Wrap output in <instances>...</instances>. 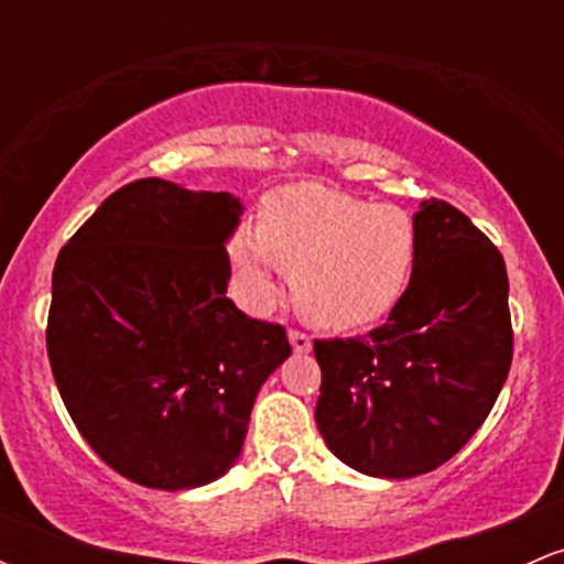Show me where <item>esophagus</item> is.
<instances>
[{
  "instance_id": "obj_1",
  "label": "esophagus",
  "mask_w": 564,
  "mask_h": 564,
  "mask_svg": "<svg viewBox=\"0 0 564 564\" xmlns=\"http://www.w3.org/2000/svg\"><path fill=\"white\" fill-rule=\"evenodd\" d=\"M289 341H291V347H294V352H310V349H313V339H310L307 334L304 332H300V328H291L289 332Z\"/></svg>"
}]
</instances>
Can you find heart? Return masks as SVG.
<instances>
[{"label": "heart", "mask_w": 564, "mask_h": 564, "mask_svg": "<svg viewBox=\"0 0 564 564\" xmlns=\"http://www.w3.org/2000/svg\"><path fill=\"white\" fill-rule=\"evenodd\" d=\"M419 257L422 238L405 209L318 183L281 187L264 200L260 228L246 225L230 243L254 307L273 302L283 264L304 318L336 332L390 315L411 289Z\"/></svg>", "instance_id": "obj_1"}]
</instances>
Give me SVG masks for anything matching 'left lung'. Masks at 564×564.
I'll use <instances>...</instances> for the list:
<instances>
[{
  "label": "left lung",
  "instance_id": "obj_1",
  "mask_svg": "<svg viewBox=\"0 0 564 564\" xmlns=\"http://www.w3.org/2000/svg\"><path fill=\"white\" fill-rule=\"evenodd\" d=\"M416 275L384 326L355 339H315V422L347 467L405 480L467 445L511 366L509 278L501 251L445 200L413 215Z\"/></svg>",
  "mask_w": 564,
  "mask_h": 564
}]
</instances>
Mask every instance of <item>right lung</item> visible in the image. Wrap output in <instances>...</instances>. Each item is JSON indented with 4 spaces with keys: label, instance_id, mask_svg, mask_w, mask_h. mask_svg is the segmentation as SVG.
<instances>
[{
    "label": "right lung",
    "instance_id": "add662e5",
    "mask_svg": "<svg viewBox=\"0 0 564 564\" xmlns=\"http://www.w3.org/2000/svg\"><path fill=\"white\" fill-rule=\"evenodd\" d=\"M230 193L159 177L108 196L57 254L47 355L76 430L108 467L156 490L223 477L243 448L286 328L228 300Z\"/></svg>",
    "mask_w": 564,
    "mask_h": 564
}]
</instances>
